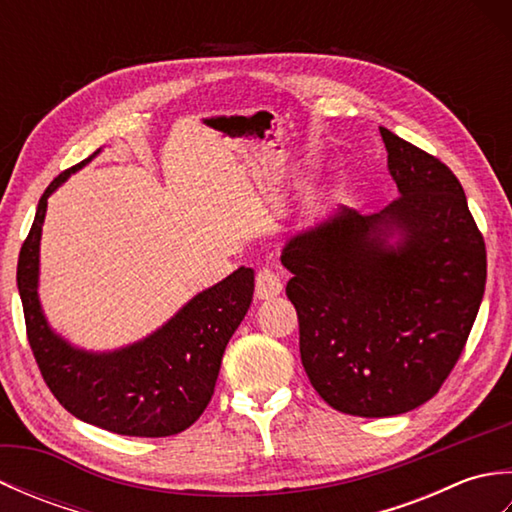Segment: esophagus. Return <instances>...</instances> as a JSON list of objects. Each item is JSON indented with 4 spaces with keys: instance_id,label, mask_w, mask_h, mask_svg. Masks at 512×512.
Listing matches in <instances>:
<instances>
[{
    "instance_id": "esophagus-1",
    "label": "esophagus",
    "mask_w": 512,
    "mask_h": 512,
    "mask_svg": "<svg viewBox=\"0 0 512 512\" xmlns=\"http://www.w3.org/2000/svg\"><path fill=\"white\" fill-rule=\"evenodd\" d=\"M281 290H284V284H281V279H279V275L275 273L273 268L259 270L257 284H255V297L259 301L275 299V297L281 295Z\"/></svg>"
}]
</instances>
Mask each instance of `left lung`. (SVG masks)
<instances>
[{
	"label": "left lung",
	"instance_id": "obj_1",
	"mask_svg": "<svg viewBox=\"0 0 512 512\" xmlns=\"http://www.w3.org/2000/svg\"><path fill=\"white\" fill-rule=\"evenodd\" d=\"M398 200L341 209L288 237L299 350L336 411L398 416L438 394L469 339L486 286V248L447 165L380 127Z\"/></svg>",
	"mask_w": 512,
	"mask_h": 512
}]
</instances>
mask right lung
Segmentation results:
<instances>
[{"instance_id": "add662e5", "label": "right lung", "mask_w": 512, "mask_h": 512, "mask_svg": "<svg viewBox=\"0 0 512 512\" xmlns=\"http://www.w3.org/2000/svg\"><path fill=\"white\" fill-rule=\"evenodd\" d=\"M101 154L50 182L19 253L17 288L41 376L72 416L121 436L165 438L189 429L213 396L228 341L244 321L255 270L237 268L198 292L145 339L116 350H88L52 328L39 297L41 231L48 198Z\"/></svg>"}]
</instances>
